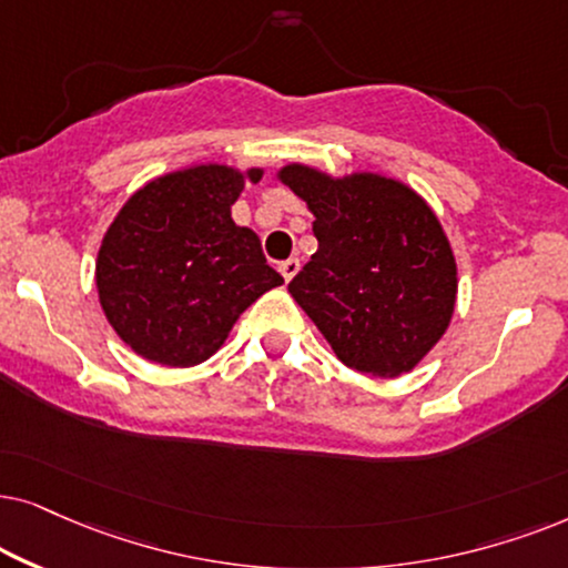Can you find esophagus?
<instances>
[{"label": "esophagus", "mask_w": 568, "mask_h": 568, "mask_svg": "<svg viewBox=\"0 0 568 568\" xmlns=\"http://www.w3.org/2000/svg\"><path fill=\"white\" fill-rule=\"evenodd\" d=\"M298 270H301V262H298V260H285V262H280V275L285 277V283H291V280L296 277Z\"/></svg>", "instance_id": "esophagus-1"}]
</instances>
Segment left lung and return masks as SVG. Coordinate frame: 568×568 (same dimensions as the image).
<instances>
[{"label": "left lung", "mask_w": 568, "mask_h": 568, "mask_svg": "<svg viewBox=\"0 0 568 568\" xmlns=\"http://www.w3.org/2000/svg\"><path fill=\"white\" fill-rule=\"evenodd\" d=\"M280 181L312 210L320 241L291 296L345 366L410 372L447 332L457 301L455 254L434 210L376 173L332 179L293 163Z\"/></svg>", "instance_id": "8db88e82"}]
</instances>
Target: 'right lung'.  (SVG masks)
I'll return each mask as SVG.
<instances>
[{"label":"right lung","mask_w":568,"mask_h":568,"mask_svg":"<svg viewBox=\"0 0 568 568\" xmlns=\"http://www.w3.org/2000/svg\"><path fill=\"white\" fill-rule=\"evenodd\" d=\"M252 181L260 169L246 171ZM244 173L194 165L134 192L105 231L98 298L116 335L142 358L186 368L225 343L241 314L283 277L260 236L233 223Z\"/></svg>","instance_id":"obj_1"}]
</instances>
